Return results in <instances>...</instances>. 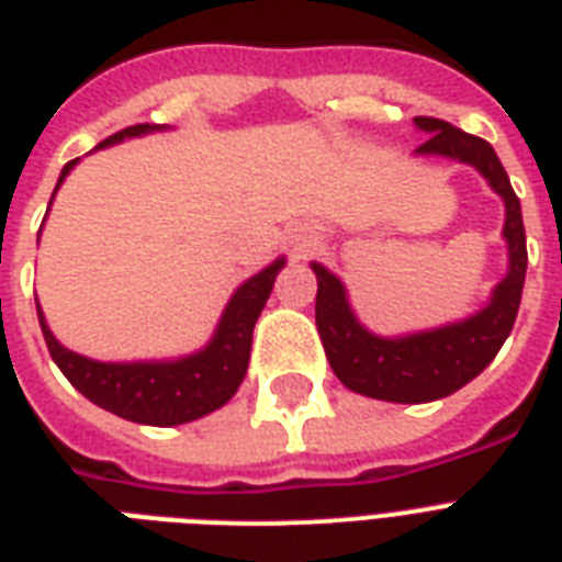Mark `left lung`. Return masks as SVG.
Masks as SVG:
<instances>
[{
	"instance_id": "obj_1",
	"label": "left lung",
	"mask_w": 562,
	"mask_h": 562,
	"mask_svg": "<svg viewBox=\"0 0 562 562\" xmlns=\"http://www.w3.org/2000/svg\"><path fill=\"white\" fill-rule=\"evenodd\" d=\"M415 126L427 132V140L415 149V156H445L477 167L492 191L501 194L507 209L504 238H507L509 268L507 277L492 291L490 303L471 318L413 336L383 338L359 324L336 273L312 262V271L318 277L315 324H318L321 345L327 350L329 368L350 392L376 401H392V404L439 401L481 374L516 324L525 271H528V244H525L519 196L509 186L507 170L495 156L492 144L436 117H415Z\"/></svg>"
}]
</instances>
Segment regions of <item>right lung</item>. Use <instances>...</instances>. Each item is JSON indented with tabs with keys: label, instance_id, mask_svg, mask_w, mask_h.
<instances>
[{
	"label": "right lung",
	"instance_id": "obj_1",
	"mask_svg": "<svg viewBox=\"0 0 562 562\" xmlns=\"http://www.w3.org/2000/svg\"><path fill=\"white\" fill-rule=\"evenodd\" d=\"M156 128L161 126L138 123V126L120 128L111 138L102 140L97 149L111 147V144H120L126 138H138V135H147ZM76 161L79 158L64 165L58 186L67 179ZM58 186H55V191H58ZM49 205H53V200H49ZM282 265H285V259H277L265 271L238 285L233 300L226 303L212 341L200 353L173 359V362H97V359L79 357L53 336V329L46 327L41 306H37V318H41L43 338H46V348L53 353L55 366L61 368V374L88 401L126 418V422L173 427V424L194 422V418H203V415L221 409L238 392V385L247 374V362H250L252 327H256L265 303L271 297L273 280L282 271ZM34 303H37V297H34Z\"/></svg>",
	"mask_w": 562,
	"mask_h": 562
}]
</instances>
